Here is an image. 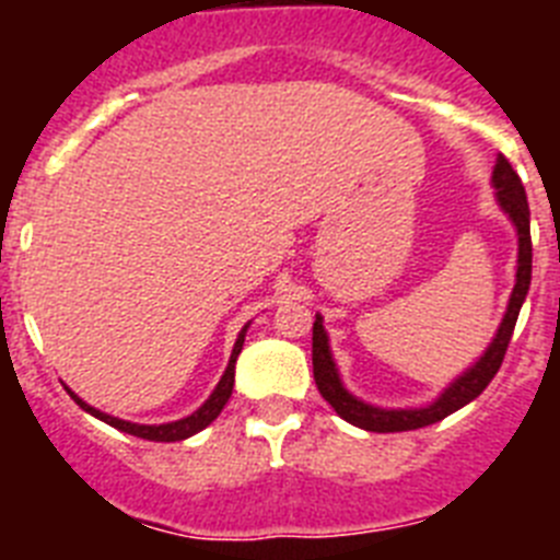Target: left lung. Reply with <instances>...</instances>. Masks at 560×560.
I'll return each mask as SVG.
<instances>
[{
    "mask_svg": "<svg viewBox=\"0 0 560 560\" xmlns=\"http://www.w3.org/2000/svg\"><path fill=\"white\" fill-rule=\"evenodd\" d=\"M493 187H497L499 207L508 212V219L513 221L518 235V266H516V285H513L511 303L502 316V325H499L497 336L488 345L482 355L474 361L471 368L465 370L457 381H452L438 400H432L429 407L420 409H381L373 404H364L355 395H350L345 389L339 378V370H336V361L330 355L328 334L323 328V316L316 314L314 323V381L316 389L328 400L330 407L336 409L339 418H345L348 423L359 429H368V432H409V429H423L432 427L438 420L448 418L452 412L463 409L465 404H471L477 395H482V389L491 384L493 375L502 368V359L508 353V345H511L513 328H516L518 311H522L524 296L530 291V275H533V241H530V207H527V196H524L522 179L518 173L513 171V165L504 160L502 153L497 156V167H493Z\"/></svg>",
    "mask_w": 560,
    "mask_h": 560,
    "instance_id": "1",
    "label": "left lung"
}]
</instances>
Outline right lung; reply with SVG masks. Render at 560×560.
<instances>
[{"label": "right lung", "instance_id": "1", "mask_svg": "<svg viewBox=\"0 0 560 560\" xmlns=\"http://www.w3.org/2000/svg\"><path fill=\"white\" fill-rule=\"evenodd\" d=\"M246 328H249V325H244V330L237 334L235 348H232V355H230V364H226L224 375H221L219 387L212 389L210 398H207L205 404H201V407L196 409V412L187 415V418H182V420H173V423H160V427H142V423H131V420L112 418V415L101 412V409L89 407L86 400L78 398V395L72 393V389H67V393L72 395V400H75V404L83 409V412L95 415L97 420H103V423H108V427H114V429H120V432H126V434H133V438L153 440V443H176V440L192 438V434H196V432H201V429L210 427L212 420H215L221 415V409L226 407V400H230L232 384H235V361H237V353H241V348H244Z\"/></svg>", "mask_w": 560, "mask_h": 560}]
</instances>
